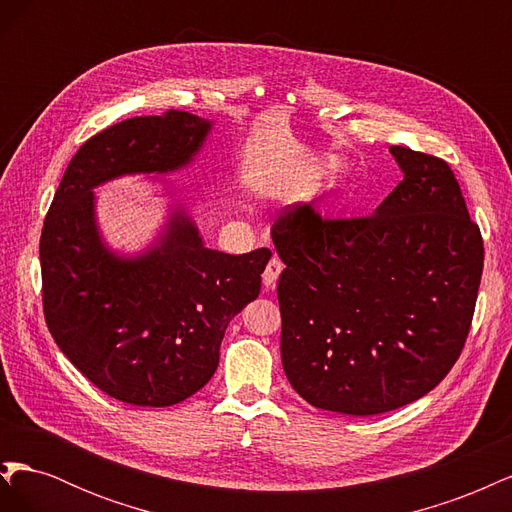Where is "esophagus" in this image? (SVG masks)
Masks as SVG:
<instances>
[{
    "label": "esophagus",
    "mask_w": 512,
    "mask_h": 512,
    "mask_svg": "<svg viewBox=\"0 0 512 512\" xmlns=\"http://www.w3.org/2000/svg\"><path fill=\"white\" fill-rule=\"evenodd\" d=\"M282 271H284V262H282L280 258H277V256H273V258L269 260V265H267L265 273H262V284H265L267 288H273L275 282H277V277H280Z\"/></svg>",
    "instance_id": "esophagus-1"
}]
</instances>
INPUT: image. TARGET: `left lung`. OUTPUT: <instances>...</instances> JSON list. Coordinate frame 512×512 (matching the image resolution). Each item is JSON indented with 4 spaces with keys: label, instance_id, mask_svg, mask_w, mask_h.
Instances as JSON below:
<instances>
[{
    "label": "left lung",
    "instance_id": "1",
    "mask_svg": "<svg viewBox=\"0 0 512 512\" xmlns=\"http://www.w3.org/2000/svg\"><path fill=\"white\" fill-rule=\"evenodd\" d=\"M404 179L363 218L288 207L271 228L282 365L307 404L369 416L421 399L466 344L485 247L444 160L391 147Z\"/></svg>",
    "mask_w": 512,
    "mask_h": 512
}]
</instances>
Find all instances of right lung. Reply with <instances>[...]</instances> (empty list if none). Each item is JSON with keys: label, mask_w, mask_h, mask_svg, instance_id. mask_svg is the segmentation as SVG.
I'll return each mask as SVG.
<instances>
[{"label": "right lung", "mask_w": 512, "mask_h": 512, "mask_svg": "<svg viewBox=\"0 0 512 512\" xmlns=\"http://www.w3.org/2000/svg\"><path fill=\"white\" fill-rule=\"evenodd\" d=\"M211 121L185 111L132 117L74 153L40 237L42 307L55 344L123 404L166 408L211 380L228 322L260 292L271 250H209L181 207L147 252L108 250L96 224L98 185L173 173L203 147Z\"/></svg>", "instance_id": "add662e5"}]
</instances>
